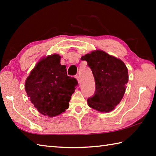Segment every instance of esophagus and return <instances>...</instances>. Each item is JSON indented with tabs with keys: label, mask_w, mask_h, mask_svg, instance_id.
Returning <instances> with one entry per match:
<instances>
[{
	"label": "esophagus",
	"mask_w": 156,
	"mask_h": 156,
	"mask_svg": "<svg viewBox=\"0 0 156 156\" xmlns=\"http://www.w3.org/2000/svg\"><path fill=\"white\" fill-rule=\"evenodd\" d=\"M75 78H76V80H78V83H80V77H79V76H75Z\"/></svg>",
	"instance_id": "esophagus-1"
}]
</instances>
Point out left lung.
<instances>
[{
  "label": "left lung",
  "mask_w": 156,
  "mask_h": 156,
  "mask_svg": "<svg viewBox=\"0 0 156 156\" xmlns=\"http://www.w3.org/2000/svg\"><path fill=\"white\" fill-rule=\"evenodd\" d=\"M86 60L95 79L94 96L88 105L100 112H109L120 103L126 90L128 69L122 60L102 50L91 51L81 58Z\"/></svg>",
  "instance_id": "obj_1"
}]
</instances>
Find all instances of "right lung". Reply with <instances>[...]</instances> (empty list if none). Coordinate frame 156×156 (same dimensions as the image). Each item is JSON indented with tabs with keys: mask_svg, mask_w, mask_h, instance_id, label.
I'll list each match as a JSON object with an SVG mask.
<instances>
[{
	"mask_svg": "<svg viewBox=\"0 0 156 156\" xmlns=\"http://www.w3.org/2000/svg\"><path fill=\"white\" fill-rule=\"evenodd\" d=\"M60 56L53 54L37 63L25 81V91L31 103L41 114L54 117L68 109L71 96L78 84L67 76Z\"/></svg>",
	"mask_w": 156,
	"mask_h": 156,
	"instance_id": "1",
	"label": "right lung"
}]
</instances>
